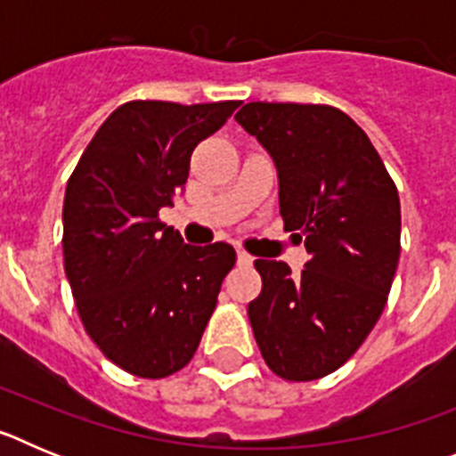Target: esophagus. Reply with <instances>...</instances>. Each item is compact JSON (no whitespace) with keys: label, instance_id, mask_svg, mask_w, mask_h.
Instances as JSON below:
<instances>
[{"label":"esophagus","instance_id":"1","mask_svg":"<svg viewBox=\"0 0 456 456\" xmlns=\"http://www.w3.org/2000/svg\"><path fill=\"white\" fill-rule=\"evenodd\" d=\"M237 265H241V267H248V265H253V256H248L247 251L237 248Z\"/></svg>","mask_w":456,"mask_h":456}]
</instances>
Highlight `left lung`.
Returning <instances> with one entry per match:
<instances>
[{"label": "left lung", "instance_id": "left-lung-1", "mask_svg": "<svg viewBox=\"0 0 456 456\" xmlns=\"http://www.w3.org/2000/svg\"><path fill=\"white\" fill-rule=\"evenodd\" d=\"M235 120L273 159L285 231L310 253L299 276L281 260H256L253 336L272 372L313 381L349 361L384 313L400 260V196L340 109L248 102Z\"/></svg>", "mask_w": 456, "mask_h": 456}]
</instances>
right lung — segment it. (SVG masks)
<instances>
[{"instance_id": "1", "label": "right lung", "mask_w": 456, "mask_h": 456, "mask_svg": "<svg viewBox=\"0 0 456 456\" xmlns=\"http://www.w3.org/2000/svg\"><path fill=\"white\" fill-rule=\"evenodd\" d=\"M240 104H120L68 180L63 265L77 313L100 352L134 377L191 361L237 260L225 241L184 244L159 209L184 189L193 148Z\"/></svg>"}]
</instances>
